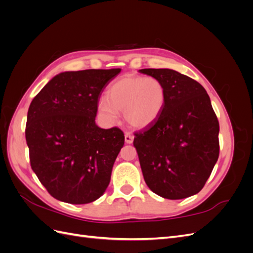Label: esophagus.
I'll list each match as a JSON object with an SVG mask.
<instances>
[{"mask_svg":"<svg viewBox=\"0 0 253 253\" xmlns=\"http://www.w3.org/2000/svg\"><path fill=\"white\" fill-rule=\"evenodd\" d=\"M125 139H126V143H132L133 140H134V136H133V134L131 132H126Z\"/></svg>","mask_w":253,"mask_h":253,"instance_id":"esophagus-1","label":"esophagus"}]
</instances>
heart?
<instances>
[{"instance_id": "b5f03b06", "label": "heart", "mask_w": 253, "mask_h": 253, "mask_svg": "<svg viewBox=\"0 0 253 253\" xmlns=\"http://www.w3.org/2000/svg\"><path fill=\"white\" fill-rule=\"evenodd\" d=\"M167 101L164 83L155 77L126 75L109 87V98L102 97L98 111L109 122L116 121L118 111H122L128 125L145 127L162 114Z\"/></svg>"}]
</instances>
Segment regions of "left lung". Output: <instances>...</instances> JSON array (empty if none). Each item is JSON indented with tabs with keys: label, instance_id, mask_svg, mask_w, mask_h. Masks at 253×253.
<instances>
[{
	"label": "left lung",
	"instance_id": "obj_1",
	"mask_svg": "<svg viewBox=\"0 0 253 253\" xmlns=\"http://www.w3.org/2000/svg\"><path fill=\"white\" fill-rule=\"evenodd\" d=\"M164 83L167 101L152 125L135 133L143 178L168 200L192 196L204 188L219 155V124L202 84L168 68H143Z\"/></svg>",
	"mask_w": 253,
	"mask_h": 253
}]
</instances>
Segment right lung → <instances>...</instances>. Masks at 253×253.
<instances>
[{"instance_id": "1", "label": "right lung", "mask_w": 253, "mask_h": 253, "mask_svg": "<svg viewBox=\"0 0 253 253\" xmlns=\"http://www.w3.org/2000/svg\"><path fill=\"white\" fill-rule=\"evenodd\" d=\"M120 71L61 73L29 105L25 137L30 166L58 201L88 204L109 186L125 135L117 126L99 127L95 118L101 91Z\"/></svg>"}]
</instances>
